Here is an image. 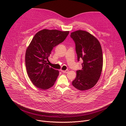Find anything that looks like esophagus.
<instances>
[{
  "label": "esophagus",
  "mask_w": 126,
  "mask_h": 126,
  "mask_svg": "<svg viewBox=\"0 0 126 126\" xmlns=\"http://www.w3.org/2000/svg\"><path fill=\"white\" fill-rule=\"evenodd\" d=\"M68 71H69L68 70H61L62 72H63V73H68Z\"/></svg>",
  "instance_id": "esophagus-1"
}]
</instances>
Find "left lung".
Listing matches in <instances>:
<instances>
[{
  "label": "left lung",
  "mask_w": 126,
  "mask_h": 126,
  "mask_svg": "<svg viewBox=\"0 0 126 126\" xmlns=\"http://www.w3.org/2000/svg\"><path fill=\"white\" fill-rule=\"evenodd\" d=\"M76 45L78 61L82 59V68L76 71L72 85L80 91L93 87L98 82L102 70L103 57L99 40L91 34L83 30L71 33Z\"/></svg>",
  "instance_id": "left-lung-1"
}]
</instances>
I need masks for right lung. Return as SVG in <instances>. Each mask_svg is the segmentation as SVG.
I'll return each instance as SVG.
<instances>
[{
    "mask_svg": "<svg viewBox=\"0 0 126 126\" xmlns=\"http://www.w3.org/2000/svg\"><path fill=\"white\" fill-rule=\"evenodd\" d=\"M69 33L44 29L34 35L26 51L25 65L28 77L36 87L44 90L54 84L59 72L50 67L47 60L53 48L62 42Z\"/></svg>",
    "mask_w": 126,
    "mask_h": 126,
    "instance_id": "right-lung-1",
    "label": "right lung"
}]
</instances>
